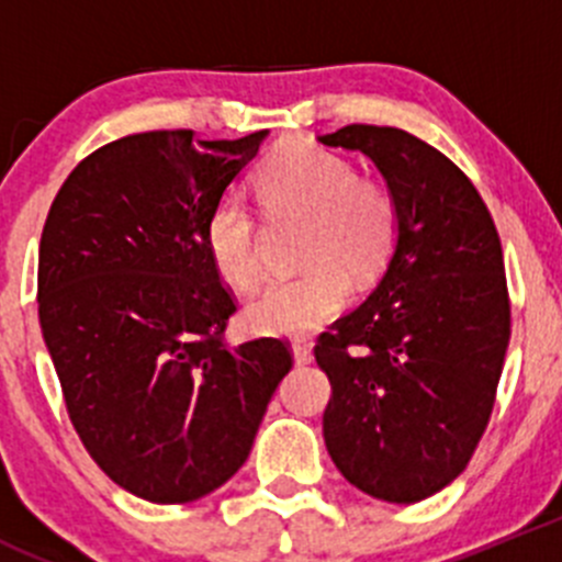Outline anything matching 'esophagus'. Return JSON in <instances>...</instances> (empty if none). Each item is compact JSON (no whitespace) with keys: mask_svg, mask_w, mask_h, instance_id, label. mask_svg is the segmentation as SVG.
Returning a JSON list of instances; mask_svg holds the SVG:
<instances>
[{"mask_svg":"<svg viewBox=\"0 0 562 562\" xmlns=\"http://www.w3.org/2000/svg\"><path fill=\"white\" fill-rule=\"evenodd\" d=\"M293 361L296 364H310L313 361V348L307 342H293Z\"/></svg>","mask_w":562,"mask_h":562,"instance_id":"1","label":"esophagus"}]
</instances>
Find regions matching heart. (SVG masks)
<instances>
[{"label":"heart","instance_id":"obj_1","mask_svg":"<svg viewBox=\"0 0 562 562\" xmlns=\"http://www.w3.org/2000/svg\"><path fill=\"white\" fill-rule=\"evenodd\" d=\"M258 195L271 214L307 220L304 271L271 280L247 304L249 331L299 337L339 315L350 280H375L400 241V206L386 184L359 179L350 160L315 144L277 151L258 173ZM206 252L217 274L236 291L260 280L255 217L236 192H225L206 220Z\"/></svg>","mask_w":562,"mask_h":562}]
</instances>
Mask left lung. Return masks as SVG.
Wrapping results in <instances>:
<instances>
[{
	"mask_svg": "<svg viewBox=\"0 0 562 562\" xmlns=\"http://www.w3.org/2000/svg\"><path fill=\"white\" fill-rule=\"evenodd\" d=\"M317 140L370 157L400 206L375 291L317 337L323 440L356 490L418 503L468 468L490 424L512 337L501 236L473 181L416 135L348 124Z\"/></svg>",
	"mask_w": 562,
	"mask_h": 562,
	"instance_id": "obj_1",
	"label": "left lung"
}]
</instances>
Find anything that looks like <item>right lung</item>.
Here are the masks:
<instances>
[{"instance_id":"right-lung-1","label":"right lung","mask_w":562,"mask_h":562,"mask_svg":"<svg viewBox=\"0 0 562 562\" xmlns=\"http://www.w3.org/2000/svg\"><path fill=\"white\" fill-rule=\"evenodd\" d=\"M263 138L127 135L72 168L45 220L37 313L67 413L108 479L149 503L223 486L293 367L282 339L225 342L236 302L203 239Z\"/></svg>"}]
</instances>
